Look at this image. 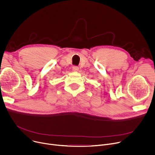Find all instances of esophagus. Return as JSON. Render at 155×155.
Listing matches in <instances>:
<instances>
[{
	"mask_svg": "<svg viewBox=\"0 0 155 155\" xmlns=\"http://www.w3.org/2000/svg\"><path fill=\"white\" fill-rule=\"evenodd\" d=\"M72 69H73V71H78V69H79V68H78V66L74 65L73 67H72Z\"/></svg>",
	"mask_w": 155,
	"mask_h": 155,
	"instance_id": "obj_1",
	"label": "esophagus"
}]
</instances>
